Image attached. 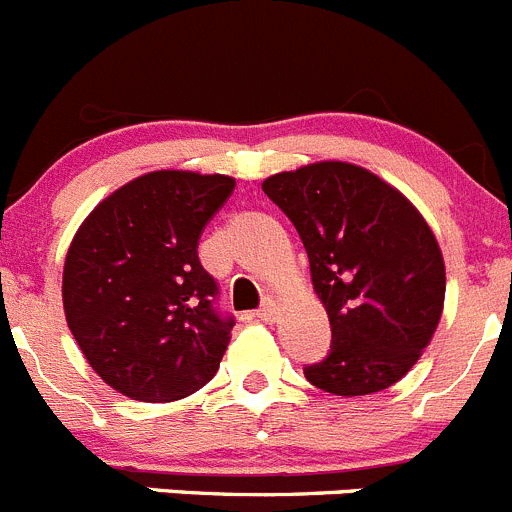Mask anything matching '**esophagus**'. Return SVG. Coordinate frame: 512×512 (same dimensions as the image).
<instances>
[{"instance_id":"esophagus-1","label":"esophagus","mask_w":512,"mask_h":512,"mask_svg":"<svg viewBox=\"0 0 512 512\" xmlns=\"http://www.w3.org/2000/svg\"><path fill=\"white\" fill-rule=\"evenodd\" d=\"M257 318L265 323H272L278 321V303L272 298H265V303L260 305V310H257Z\"/></svg>"}]
</instances>
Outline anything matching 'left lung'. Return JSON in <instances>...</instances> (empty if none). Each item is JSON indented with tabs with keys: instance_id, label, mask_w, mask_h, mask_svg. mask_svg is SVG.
<instances>
[{
	"instance_id": "left-lung-1",
	"label": "left lung",
	"mask_w": 512,
	"mask_h": 512,
	"mask_svg": "<svg viewBox=\"0 0 512 512\" xmlns=\"http://www.w3.org/2000/svg\"><path fill=\"white\" fill-rule=\"evenodd\" d=\"M298 229L331 351L305 379L336 396L389 389L419 361L444 305V260L401 191L361 166L321 161L262 181Z\"/></svg>"
}]
</instances>
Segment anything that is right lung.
Listing matches in <instances>:
<instances>
[{
	"instance_id": "obj_1",
	"label": "right lung",
	"mask_w": 512,
	"mask_h": 512,
	"mask_svg": "<svg viewBox=\"0 0 512 512\" xmlns=\"http://www.w3.org/2000/svg\"><path fill=\"white\" fill-rule=\"evenodd\" d=\"M234 179L151 171L103 199L73 237L62 305L95 374L138 401H176L217 374L234 326L199 237Z\"/></svg>"
}]
</instances>
